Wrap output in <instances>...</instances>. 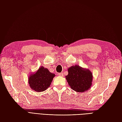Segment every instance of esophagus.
<instances>
[{"instance_id": "esophagus-1", "label": "esophagus", "mask_w": 122, "mask_h": 122, "mask_svg": "<svg viewBox=\"0 0 122 122\" xmlns=\"http://www.w3.org/2000/svg\"><path fill=\"white\" fill-rule=\"evenodd\" d=\"M59 76H63L64 75H63V73H59Z\"/></svg>"}]
</instances>
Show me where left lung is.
Segmentation results:
<instances>
[{"mask_svg": "<svg viewBox=\"0 0 122 122\" xmlns=\"http://www.w3.org/2000/svg\"><path fill=\"white\" fill-rule=\"evenodd\" d=\"M68 71V74L66 76V79L71 89L82 93L91 88L93 76L90 70L75 65L69 68Z\"/></svg>", "mask_w": 122, "mask_h": 122, "instance_id": "left-lung-1", "label": "left lung"}]
</instances>
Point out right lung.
Returning <instances> with one entry per match:
<instances>
[{
	"mask_svg": "<svg viewBox=\"0 0 122 122\" xmlns=\"http://www.w3.org/2000/svg\"><path fill=\"white\" fill-rule=\"evenodd\" d=\"M55 75L43 66L28 77V83L32 90L41 92L48 88Z\"/></svg>",
	"mask_w": 122,
	"mask_h": 122,
	"instance_id": "right-lung-1",
	"label": "right lung"
}]
</instances>
